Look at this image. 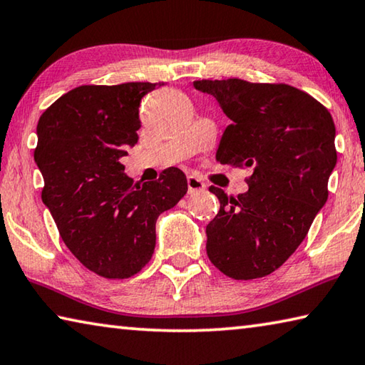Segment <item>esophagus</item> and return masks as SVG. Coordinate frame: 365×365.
Listing matches in <instances>:
<instances>
[{
	"label": "esophagus",
	"instance_id": "esophagus-1",
	"mask_svg": "<svg viewBox=\"0 0 365 365\" xmlns=\"http://www.w3.org/2000/svg\"><path fill=\"white\" fill-rule=\"evenodd\" d=\"M187 183H188V193L190 195L197 193V191H205L206 190L205 182H202L201 178H197L196 175H188Z\"/></svg>",
	"mask_w": 365,
	"mask_h": 365
}]
</instances>
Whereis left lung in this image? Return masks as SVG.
I'll list each match as a JSON object with an SVG mask.
<instances>
[{"label":"left lung","instance_id":"8db88e82","mask_svg":"<svg viewBox=\"0 0 365 365\" xmlns=\"http://www.w3.org/2000/svg\"><path fill=\"white\" fill-rule=\"evenodd\" d=\"M232 120L215 153L220 164L251 169L250 190L227 196L206 227V251L235 280L272 274L302 243L329 197L336 165L335 123L324 104L287 83L196 80Z\"/></svg>","mask_w":365,"mask_h":365}]
</instances>
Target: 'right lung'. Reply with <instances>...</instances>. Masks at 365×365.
Wrapping results in <instances>:
<instances>
[{
    "label": "right lung",
    "mask_w": 365,
    "mask_h": 365,
    "mask_svg": "<svg viewBox=\"0 0 365 365\" xmlns=\"http://www.w3.org/2000/svg\"><path fill=\"white\" fill-rule=\"evenodd\" d=\"M160 85L77 86L36 125L43 202L72 255L104 279H128L150 262L158 217L187 195L180 169L137 187L120 164L138 141L141 98Z\"/></svg>",
    "instance_id": "right-lung-1"
}]
</instances>
